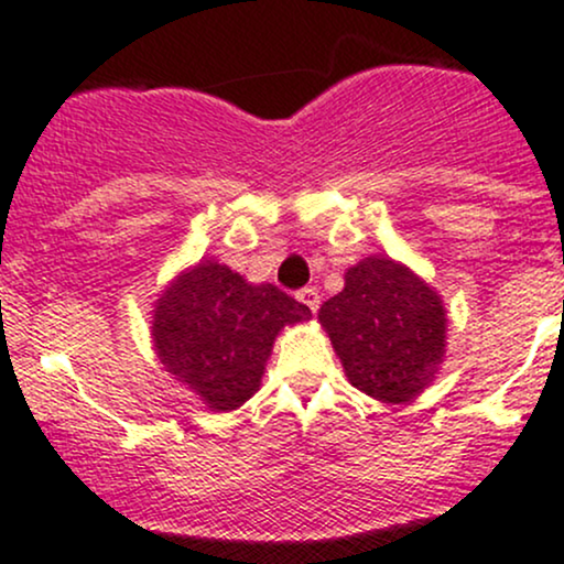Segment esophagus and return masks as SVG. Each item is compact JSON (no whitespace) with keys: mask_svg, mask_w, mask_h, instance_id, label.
Here are the masks:
<instances>
[{"mask_svg":"<svg viewBox=\"0 0 564 564\" xmlns=\"http://www.w3.org/2000/svg\"><path fill=\"white\" fill-rule=\"evenodd\" d=\"M297 300H300L302 305H305L307 311H311V313H316V311H318V305H322V297H318V289H313V286L300 289V292H297Z\"/></svg>","mask_w":564,"mask_h":564,"instance_id":"esophagus-1","label":"esophagus"}]
</instances>
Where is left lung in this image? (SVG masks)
I'll list each match as a JSON object with an SVG mask.
<instances>
[{"label":"left lung","mask_w":564,"mask_h":564,"mask_svg":"<svg viewBox=\"0 0 564 564\" xmlns=\"http://www.w3.org/2000/svg\"><path fill=\"white\" fill-rule=\"evenodd\" d=\"M348 381L381 402H408L446 357V307L430 283L389 257H367L318 311Z\"/></svg>","instance_id":"left-lung-1"}]
</instances>
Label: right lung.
I'll list each match as a JSON object with an SVG mask.
<instances>
[{"label":"right lung","mask_w":564,"mask_h":564,"mask_svg":"<svg viewBox=\"0 0 564 564\" xmlns=\"http://www.w3.org/2000/svg\"><path fill=\"white\" fill-rule=\"evenodd\" d=\"M311 318L272 283H246L227 264L203 259L181 272L153 307V348L175 381L210 411H235L262 387L278 332Z\"/></svg>","instance_id":"1"}]
</instances>
